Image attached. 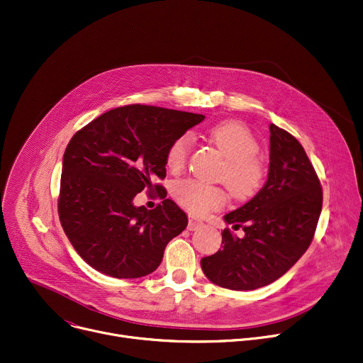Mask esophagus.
Here are the masks:
<instances>
[{
    "instance_id": "esophagus-1",
    "label": "esophagus",
    "mask_w": 363,
    "mask_h": 363,
    "mask_svg": "<svg viewBox=\"0 0 363 363\" xmlns=\"http://www.w3.org/2000/svg\"><path fill=\"white\" fill-rule=\"evenodd\" d=\"M200 226H203V222L194 219V217H192V216L188 217V229H189V230H196V229H199Z\"/></svg>"
}]
</instances>
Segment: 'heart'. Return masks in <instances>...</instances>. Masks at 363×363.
<instances>
[{"label": "heart", "mask_w": 363, "mask_h": 363, "mask_svg": "<svg viewBox=\"0 0 363 363\" xmlns=\"http://www.w3.org/2000/svg\"><path fill=\"white\" fill-rule=\"evenodd\" d=\"M213 143L226 156L220 178L238 199L254 196L264 179V166L255 156L259 150L258 141L251 130L238 121H226L208 130ZM191 149V137L184 134L175 138L166 152V164L172 172L185 166ZM172 196L185 210L204 216L220 208L226 203V194L220 186L199 179H181L174 184Z\"/></svg>", "instance_id": "obj_1"}]
</instances>
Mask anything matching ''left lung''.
Wrapping results in <instances>:
<instances>
[{
  "label": "left lung",
  "mask_w": 363,
  "mask_h": 363,
  "mask_svg": "<svg viewBox=\"0 0 363 363\" xmlns=\"http://www.w3.org/2000/svg\"><path fill=\"white\" fill-rule=\"evenodd\" d=\"M323 207V188L301 143L270 124L269 178L257 196L225 216L222 250L201 259L206 277L232 291H254L281 277L312 242Z\"/></svg>",
  "instance_id": "8db88e82"
}]
</instances>
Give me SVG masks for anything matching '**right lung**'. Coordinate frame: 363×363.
Here are the masks:
<instances>
[{
	"instance_id": "1",
	"label": "right lung",
	"mask_w": 363,
	"mask_h": 363,
	"mask_svg": "<svg viewBox=\"0 0 363 363\" xmlns=\"http://www.w3.org/2000/svg\"><path fill=\"white\" fill-rule=\"evenodd\" d=\"M203 119L201 113L127 105L72 135L62 159L58 214L71 245L94 270L137 279L159 267L167 242L188 219L152 179H164L167 147ZM144 187H155L164 199L153 211L132 204Z\"/></svg>"
}]
</instances>
